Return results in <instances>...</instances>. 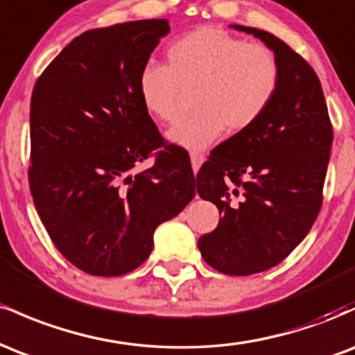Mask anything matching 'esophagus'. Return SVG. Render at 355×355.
Instances as JSON below:
<instances>
[{"label": "esophagus", "mask_w": 355, "mask_h": 355, "mask_svg": "<svg viewBox=\"0 0 355 355\" xmlns=\"http://www.w3.org/2000/svg\"><path fill=\"white\" fill-rule=\"evenodd\" d=\"M190 160H191V168H193V172L197 173L198 170H200V166L203 164V160H205V157H203V155L198 153V152H191L190 153Z\"/></svg>", "instance_id": "obj_1"}]
</instances>
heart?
I'll return each instance as SVG.
<instances>
[{"mask_svg":"<svg viewBox=\"0 0 355 355\" xmlns=\"http://www.w3.org/2000/svg\"><path fill=\"white\" fill-rule=\"evenodd\" d=\"M166 64L148 63L138 76L144 108L158 123L178 115L182 88H197L195 113L168 132L172 144L202 150L227 132H245L274 100L280 68L274 51L247 43L218 26H202L180 36L166 50Z\"/></svg>","mask_w":355,"mask_h":355,"instance_id":"heart-1","label":"heart"}]
</instances>
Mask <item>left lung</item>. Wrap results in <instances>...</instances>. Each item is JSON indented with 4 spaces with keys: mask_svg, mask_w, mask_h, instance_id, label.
Masks as SVG:
<instances>
[{
    "mask_svg": "<svg viewBox=\"0 0 355 355\" xmlns=\"http://www.w3.org/2000/svg\"><path fill=\"white\" fill-rule=\"evenodd\" d=\"M232 28L274 51L280 81L260 120L211 150L197 173L198 195L222 214L198 250L222 274L252 275L282 262L312 229L334 135L311 64L272 33Z\"/></svg>",
    "mask_w": 355,
    "mask_h": 355,
    "instance_id": "8db88e82",
    "label": "left lung"
}]
</instances>
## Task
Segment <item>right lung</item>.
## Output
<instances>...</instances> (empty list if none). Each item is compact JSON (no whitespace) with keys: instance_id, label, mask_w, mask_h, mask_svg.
I'll use <instances>...</instances> for the list:
<instances>
[{"instance_id":"add662e5","label":"right lung","mask_w":355,"mask_h":355,"mask_svg":"<svg viewBox=\"0 0 355 355\" xmlns=\"http://www.w3.org/2000/svg\"><path fill=\"white\" fill-rule=\"evenodd\" d=\"M166 19L85 31L48 64L30 108V190L53 243L80 270L118 277L153 248V232L195 195L190 158L166 145L138 76ZM157 150L155 164L132 174Z\"/></svg>"}]
</instances>
